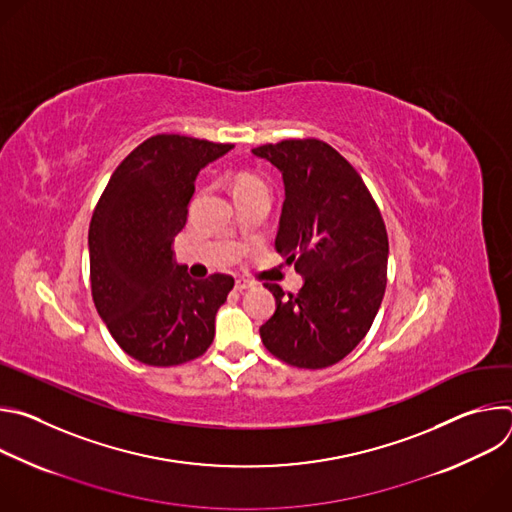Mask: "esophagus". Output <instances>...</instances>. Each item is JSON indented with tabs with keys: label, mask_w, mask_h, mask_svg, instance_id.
<instances>
[{
	"label": "esophagus",
	"mask_w": 512,
	"mask_h": 512,
	"mask_svg": "<svg viewBox=\"0 0 512 512\" xmlns=\"http://www.w3.org/2000/svg\"><path fill=\"white\" fill-rule=\"evenodd\" d=\"M251 285H253V283H251V281H249V279H243V277H241V279H237V281H235V287H237V289H239V291H245V289H249V287H251Z\"/></svg>",
	"instance_id": "obj_1"
}]
</instances>
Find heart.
<instances>
[{"label": "heart", "instance_id": "obj_1", "mask_svg": "<svg viewBox=\"0 0 512 512\" xmlns=\"http://www.w3.org/2000/svg\"><path fill=\"white\" fill-rule=\"evenodd\" d=\"M251 186H265V184H263V180H261L259 176H255V174H241V176L237 178L235 190H243V188H251Z\"/></svg>", "mask_w": 512, "mask_h": 512}]
</instances>
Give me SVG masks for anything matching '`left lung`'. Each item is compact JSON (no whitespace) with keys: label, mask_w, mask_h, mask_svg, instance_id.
<instances>
[{"label":"left lung","mask_w":512,"mask_h":512,"mask_svg":"<svg viewBox=\"0 0 512 512\" xmlns=\"http://www.w3.org/2000/svg\"><path fill=\"white\" fill-rule=\"evenodd\" d=\"M283 176L275 249L304 275L298 294L275 296L259 328L265 348L298 369H326L367 336L387 287L389 239L358 172L320 139H283L253 150Z\"/></svg>","instance_id":"obj_1"}]
</instances>
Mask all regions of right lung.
Segmentation results:
<instances>
[{"instance_id":"right-lung-1","label":"right lung","mask_w":512,"mask_h":512,"mask_svg":"<svg viewBox=\"0 0 512 512\" xmlns=\"http://www.w3.org/2000/svg\"><path fill=\"white\" fill-rule=\"evenodd\" d=\"M233 143L162 133L117 166L89 227L93 302L115 342L150 367H174L206 352L214 316L235 279L196 281L176 265L198 172Z\"/></svg>"}]
</instances>
